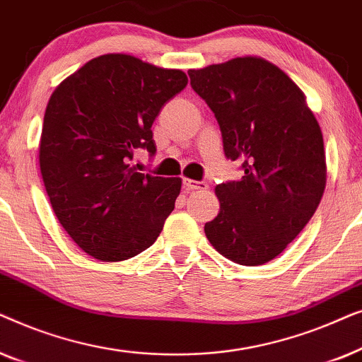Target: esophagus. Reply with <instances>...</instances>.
Masks as SVG:
<instances>
[{
  "label": "esophagus",
  "mask_w": 362,
  "mask_h": 362,
  "mask_svg": "<svg viewBox=\"0 0 362 362\" xmlns=\"http://www.w3.org/2000/svg\"><path fill=\"white\" fill-rule=\"evenodd\" d=\"M182 185L187 191H206L209 185H207L206 181H194V180H185L182 181Z\"/></svg>",
  "instance_id": "obj_1"
}]
</instances>
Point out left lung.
<instances>
[{"label": "left lung", "mask_w": 362, "mask_h": 362, "mask_svg": "<svg viewBox=\"0 0 362 362\" xmlns=\"http://www.w3.org/2000/svg\"><path fill=\"white\" fill-rule=\"evenodd\" d=\"M191 87L219 123L240 181L216 187L221 211L206 222L214 249L235 264L264 265L313 217L326 186L325 145L303 92L260 57L187 71Z\"/></svg>", "instance_id": "1"}]
</instances>
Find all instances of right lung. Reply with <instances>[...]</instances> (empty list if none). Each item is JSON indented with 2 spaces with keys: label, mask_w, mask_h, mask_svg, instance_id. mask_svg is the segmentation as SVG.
Returning <instances> with one entry per match:
<instances>
[{
  "label": "right lung",
  "mask_w": 362,
  "mask_h": 362,
  "mask_svg": "<svg viewBox=\"0 0 362 362\" xmlns=\"http://www.w3.org/2000/svg\"><path fill=\"white\" fill-rule=\"evenodd\" d=\"M176 69L105 54L67 77L44 113L39 165L64 229L88 255L120 262L158 239L180 196V177L140 173L133 153L155 156L151 125L186 87Z\"/></svg>",
  "instance_id": "obj_1"
}]
</instances>
